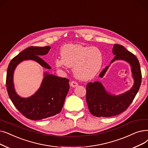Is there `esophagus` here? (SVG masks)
<instances>
[{
	"label": "esophagus",
	"mask_w": 148,
	"mask_h": 148,
	"mask_svg": "<svg viewBox=\"0 0 148 148\" xmlns=\"http://www.w3.org/2000/svg\"><path fill=\"white\" fill-rule=\"evenodd\" d=\"M70 85L72 87H73V88H75V87H76L78 85V83L77 82H75V81H71L70 82Z\"/></svg>",
	"instance_id": "1"
}]
</instances>
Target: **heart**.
<instances>
[{
    "label": "heart",
    "mask_w": 148,
    "mask_h": 148,
    "mask_svg": "<svg viewBox=\"0 0 148 148\" xmlns=\"http://www.w3.org/2000/svg\"><path fill=\"white\" fill-rule=\"evenodd\" d=\"M61 58L56 60L57 67H73L76 77L83 80L92 79L100 71L103 63V54L97 48L68 44L60 52Z\"/></svg>",
    "instance_id": "heart-1"
}]
</instances>
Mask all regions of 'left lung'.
<instances>
[{
    "label": "left lung",
    "instance_id": "8db88e82",
    "mask_svg": "<svg viewBox=\"0 0 148 148\" xmlns=\"http://www.w3.org/2000/svg\"><path fill=\"white\" fill-rule=\"evenodd\" d=\"M112 51L115 56L111 62L120 59L130 63L134 85L130 91L114 96L106 92L101 83H88L86 85V100L89 112L95 117H112L124 112L134 100L142 83V72L136 56L119 44H114ZM108 68L106 66L100 73V77H103Z\"/></svg>",
    "mask_w": 148,
    "mask_h": 148
}]
</instances>
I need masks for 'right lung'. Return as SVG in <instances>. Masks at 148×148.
Masks as SVG:
<instances>
[{"label":"right lung","instance_id":"right-lung-1","mask_svg":"<svg viewBox=\"0 0 148 148\" xmlns=\"http://www.w3.org/2000/svg\"><path fill=\"white\" fill-rule=\"evenodd\" d=\"M49 46L29 47L14 57L10 62L6 78V90L12 103L23 116L38 120L59 114L63 108L69 89V79L45 73L42 85L37 92L31 97L21 98L16 93L12 83L14 70L23 60H34L47 69H51L40 56L47 54L50 50Z\"/></svg>","mask_w":148,"mask_h":148}]
</instances>
